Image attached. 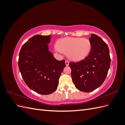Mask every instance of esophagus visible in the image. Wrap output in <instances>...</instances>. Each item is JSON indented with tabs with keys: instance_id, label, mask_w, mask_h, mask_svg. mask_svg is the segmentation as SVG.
Masks as SVG:
<instances>
[{
	"instance_id": "obj_1",
	"label": "esophagus",
	"mask_w": 125,
	"mask_h": 125,
	"mask_svg": "<svg viewBox=\"0 0 125 125\" xmlns=\"http://www.w3.org/2000/svg\"><path fill=\"white\" fill-rule=\"evenodd\" d=\"M65 63H66V66H68L69 65V62L68 60H66V62H65Z\"/></svg>"
}]
</instances>
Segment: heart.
<instances>
[{
    "label": "heart",
    "mask_w": 125,
    "mask_h": 125,
    "mask_svg": "<svg viewBox=\"0 0 125 125\" xmlns=\"http://www.w3.org/2000/svg\"><path fill=\"white\" fill-rule=\"evenodd\" d=\"M90 41L82 37H67L60 40L56 50L60 53L67 54L73 61H79L88 56L91 50Z\"/></svg>",
    "instance_id": "heart-1"
}]
</instances>
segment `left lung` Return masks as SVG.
<instances>
[{
  "mask_svg": "<svg viewBox=\"0 0 125 125\" xmlns=\"http://www.w3.org/2000/svg\"><path fill=\"white\" fill-rule=\"evenodd\" d=\"M89 40L92 45L89 55L81 61L69 63L75 86L85 92H91L103 84L111 65L109 48L105 42L94 34Z\"/></svg>",
  "mask_w": 125,
  "mask_h": 125,
  "instance_id": "obj_1",
  "label": "left lung"
}]
</instances>
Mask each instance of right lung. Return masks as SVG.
<instances>
[{
  "instance_id": "right-lung-1",
  "label": "right lung",
  "mask_w": 125,
  "mask_h": 125,
  "mask_svg": "<svg viewBox=\"0 0 125 125\" xmlns=\"http://www.w3.org/2000/svg\"><path fill=\"white\" fill-rule=\"evenodd\" d=\"M50 41V35L32 37L22 46L18 60L19 68L26 84L42 95L55 91L66 66L65 60H56L48 51L47 44Z\"/></svg>"
}]
</instances>
